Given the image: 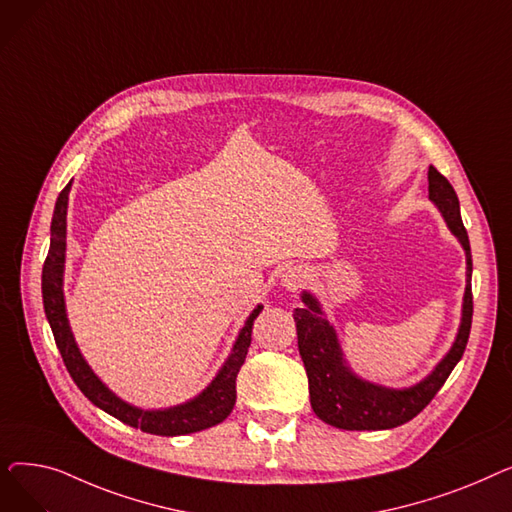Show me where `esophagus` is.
I'll use <instances>...</instances> for the list:
<instances>
[{
	"label": "esophagus",
	"mask_w": 512,
	"mask_h": 512,
	"mask_svg": "<svg viewBox=\"0 0 512 512\" xmlns=\"http://www.w3.org/2000/svg\"><path fill=\"white\" fill-rule=\"evenodd\" d=\"M307 280H309V272L305 270L303 265H290V267H286V270L280 276L282 286L286 290H290V292L301 290L307 284Z\"/></svg>",
	"instance_id": "esophagus-1"
}]
</instances>
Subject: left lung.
<instances>
[{
    "label": "left lung",
    "mask_w": 512,
    "mask_h": 512,
    "mask_svg": "<svg viewBox=\"0 0 512 512\" xmlns=\"http://www.w3.org/2000/svg\"><path fill=\"white\" fill-rule=\"evenodd\" d=\"M429 201H432L450 232L459 238L467 255V286L463 297V315L459 334L446 357L425 380L411 388H386L361 380L359 375L344 361L342 348L334 326L328 321L324 309L311 292L303 290V307L294 309L297 321L299 353L307 369L309 396L315 415L328 425L340 429H392L417 417L438 390L448 380L454 365L461 361L471 332L473 319V294H471V247L469 236L461 220V205L452 184L434 168L429 166Z\"/></svg>",
    "instance_id": "1"
}]
</instances>
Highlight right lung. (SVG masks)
Returning <instances> with one entry per match:
<instances>
[{"label": "right lung", "mask_w": 512, "mask_h": 512, "mask_svg": "<svg viewBox=\"0 0 512 512\" xmlns=\"http://www.w3.org/2000/svg\"><path fill=\"white\" fill-rule=\"evenodd\" d=\"M70 186L72 182L64 186V191L56 201V209H53L51 242H49L47 259L43 263L41 290H43V307H45L47 321L74 384L93 402L95 407L110 413L112 417L120 419L130 427H139L141 432H147V434L184 436V434H195V432H201V429L222 423L234 409L236 375L249 353L253 321L261 313L263 305H257L253 313L247 317L245 326H242V330L238 332V338L232 346V353L228 355L226 363L199 396L184 402V405L170 407V409H157V411H145V409L128 405V402H124L110 388H107L93 373V369L87 365V361L78 351L70 324H68L62 286H64V263H66V211H68Z\"/></svg>", "instance_id": "obj_1"}]
</instances>
